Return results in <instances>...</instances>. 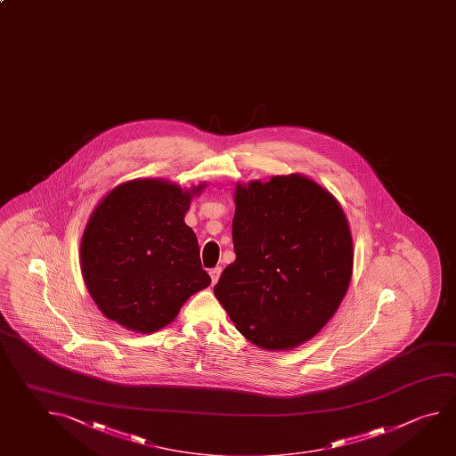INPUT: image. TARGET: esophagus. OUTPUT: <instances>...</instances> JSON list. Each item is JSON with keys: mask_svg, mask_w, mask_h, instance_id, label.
Listing matches in <instances>:
<instances>
[{"mask_svg": "<svg viewBox=\"0 0 456 456\" xmlns=\"http://www.w3.org/2000/svg\"><path fill=\"white\" fill-rule=\"evenodd\" d=\"M221 272H223L221 267H215V269H211V271H209V275H211L213 283H217V280H219V277H221Z\"/></svg>", "mask_w": 456, "mask_h": 456, "instance_id": "obj_1", "label": "esophagus"}]
</instances>
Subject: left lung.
Returning a JSON list of instances; mask_svg holds the SVG:
<instances>
[{
  "label": "left lung",
  "instance_id": "1",
  "mask_svg": "<svg viewBox=\"0 0 456 456\" xmlns=\"http://www.w3.org/2000/svg\"><path fill=\"white\" fill-rule=\"evenodd\" d=\"M233 201L237 257L215 295L249 343L295 349L327 325L351 283L347 217L325 187L303 175L237 184Z\"/></svg>",
  "mask_w": 456,
  "mask_h": 456
}]
</instances>
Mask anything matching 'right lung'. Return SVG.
<instances>
[{"label": "right lung", "instance_id": "1", "mask_svg": "<svg viewBox=\"0 0 456 456\" xmlns=\"http://www.w3.org/2000/svg\"><path fill=\"white\" fill-rule=\"evenodd\" d=\"M205 187L133 179L97 203L81 237L80 265L107 319L134 333H153L209 287L199 240L184 223L191 201Z\"/></svg>", "mask_w": 456, "mask_h": 456}]
</instances>
